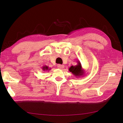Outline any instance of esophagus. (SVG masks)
Here are the masks:
<instances>
[{"label":"esophagus","instance_id":"obj_1","mask_svg":"<svg viewBox=\"0 0 123 123\" xmlns=\"http://www.w3.org/2000/svg\"><path fill=\"white\" fill-rule=\"evenodd\" d=\"M58 68H59V69H63L64 68V65H61V64H58Z\"/></svg>","mask_w":123,"mask_h":123}]
</instances>
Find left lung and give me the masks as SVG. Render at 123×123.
<instances>
[{"label":"left lung","instance_id":"left-lung-1","mask_svg":"<svg viewBox=\"0 0 123 123\" xmlns=\"http://www.w3.org/2000/svg\"><path fill=\"white\" fill-rule=\"evenodd\" d=\"M69 71L77 77H82L84 76V71L81 67V64L80 61H77V64L75 66H71L69 68Z\"/></svg>","mask_w":123,"mask_h":123}]
</instances>
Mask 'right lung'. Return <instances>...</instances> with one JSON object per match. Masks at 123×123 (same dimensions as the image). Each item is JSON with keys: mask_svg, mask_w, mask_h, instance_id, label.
Returning <instances> with one entry per match:
<instances>
[{"mask_svg": "<svg viewBox=\"0 0 123 123\" xmlns=\"http://www.w3.org/2000/svg\"><path fill=\"white\" fill-rule=\"evenodd\" d=\"M42 70L43 71H49L50 70V68H49L48 67H47V66H43V67L42 68Z\"/></svg>", "mask_w": 123, "mask_h": 123, "instance_id": "add662e5", "label": "right lung"}]
</instances>
